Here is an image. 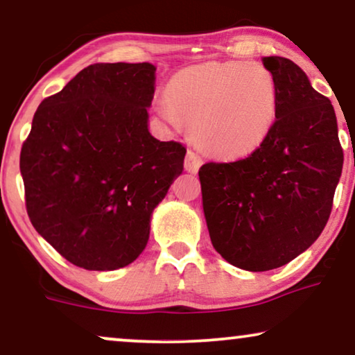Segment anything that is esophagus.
Masks as SVG:
<instances>
[{
    "label": "esophagus",
    "instance_id": "obj_1",
    "mask_svg": "<svg viewBox=\"0 0 355 355\" xmlns=\"http://www.w3.org/2000/svg\"><path fill=\"white\" fill-rule=\"evenodd\" d=\"M203 163V159L200 155H198L197 152H192V150H189L187 155H186V162H184V166H186V169L189 173H197L198 169H200Z\"/></svg>",
    "mask_w": 355,
    "mask_h": 355
}]
</instances>
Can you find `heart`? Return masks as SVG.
Listing matches in <instances>:
<instances>
[{
  "label": "heart",
  "mask_w": 355,
  "mask_h": 355,
  "mask_svg": "<svg viewBox=\"0 0 355 355\" xmlns=\"http://www.w3.org/2000/svg\"><path fill=\"white\" fill-rule=\"evenodd\" d=\"M157 113L173 128L184 121L210 152L244 157L273 129L278 87L261 62L211 61L178 72L168 96L157 101Z\"/></svg>",
  "instance_id": "heart-1"
}]
</instances>
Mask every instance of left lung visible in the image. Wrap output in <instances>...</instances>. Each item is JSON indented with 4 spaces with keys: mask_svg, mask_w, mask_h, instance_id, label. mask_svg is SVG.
<instances>
[{
    "mask_svg": "<svg viewBox=\"0 0 355 355\" xmlns=\"http://www.w3.org/2000/svg\"><path fill=\"white\" fill-rule=\"evenodd\" d=\"M278 116L250 157L198 171L211 244L247 271L279 268L318 239L343 171L338 121L327 96L288 58L266 56Z\"/></svg>",
    "mask_w": 355,
    "mask_h": 355,
    "instance_id": "1",
    "label": "left lung"
}]
</instances>
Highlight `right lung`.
I'll return each instance as SVG.
<instances>
[{
    "mask_svg": "<svg viewBox=\"0 0 355 355\" xmlns=\"http://www.w3.org/2000/svg\"><path fill=\"white\" fill-rule=\"evenodd\" d=\"M150 62H98L45 98L21 150L33 227L71 263L111 271L137 259L186 147L148 130Z\"/></svg>",
    "mask_w": 355,
    "mask_h": 355,
    "instance_id": "right-lung-1",
    "label": "right lung"
}]
</instances>
